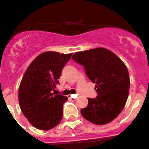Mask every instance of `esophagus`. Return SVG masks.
Here are the masks:
<instances>
[{
	"mask_svg": "<svg viewBox=\"0 0 149 149\" xmlns=\"http://www.w3.org/2000/svg\"><path fill=\"white\" fill-rule=\"evenodd\" d=\"M77 95H69L68 96V98H69V99L74 100V101L77 98Z\"/></svg>",
	"mask_w": 149,
	"mask_h": 149,
	"instance_id": "esophagus-1",
	"label": "esophagus"
}]
</instances>
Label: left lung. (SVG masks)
I'll return each mask as SVG.
<instances>
[{
    "mask_svg": "<svg viewBox=\"0 0 149 149\" xmlns=\"http://www.w3.org/2000/svg\"><path fill=\"white\" fill-rule=\"evenodd\" d=\"M72 60L83 65L88 78L95 84V98H88L81 109L84 119L95 125H105L119 115L128 97L130 78L127 67L113 52L98 48L76 52Z\"/></svg>",
    "mask_w": 149,
    "mask_h": 149,
    "instance_id": "left-lung-1",
    "label": "left lung"
}]
</instances>
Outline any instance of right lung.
<instances>
[{
	"label": "right lung",
	"mask_w": 149,
	"mask_h": 149,
	"mask_svg": "<svg viewBox=\"0 0 149 149\" xmlns=\"http://www.w3.org/2000/svg\"><path fill=\"white\" fill-rule=\"evenodd\" d=\"M72 54L48 51L36 57L27 68L18 89V101L24 116L36 128L48 131L63 118L67 97L55 90L62 70Z\"/></svg>",
	"instance_id": "obj_1"
}]
</instances>
